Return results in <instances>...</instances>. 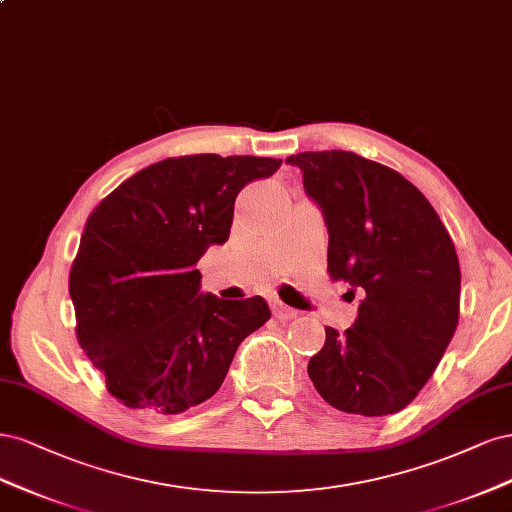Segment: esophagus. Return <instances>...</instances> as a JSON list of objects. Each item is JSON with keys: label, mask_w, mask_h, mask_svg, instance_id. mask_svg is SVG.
Segmentation results:
<instances>
[{"label": "esophagus", "mask_w": 512, "mask_h": 512, "mask_svg": "<svg viewBox=\"0 0 512 512\" xmlns=\"http://www.w3.org/2000/svg\"><path fill=\"white\" fill-rule=\"evenodd\" d=\"M270 306H272V312H274V317H276V319L291 321V319L298 317V310L285 306V304L280 302V300H270Z\"/></svg>", "instance_id": "obj_1"}]
</instances>
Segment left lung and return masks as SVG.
Here are the masks:
<instances>
[{
    "label": "left lung",
    "mask_w": 512,
    "mask_h": 512,
    "mask_svg": "<svg viewBox=\"0 0 512 512\" xmlns=\"http://www.w3.org/2000/svg\"><path fill=\"white\" fill-rule=\"evenodd\" d=\"M327 227V270L361 293L357 319L325 327L308 361L321 398L342 412L383 417L430 381L459 319V261L425 195L395 170L349 151L285 159Z\"/></svg>",
    "instance_id": "left-lung-1"
}]
</instances>
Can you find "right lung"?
Here are the masks:
<instances>
[{"label": "right lung", "instance_id": "right-lung-1", "mask_svg": "<svg viewBox=\"0 0 512 512\" xmlns=\"http://www.w3.org/2000/svg\"><path fill=\"white\" fill-rule=\"evenodd\" d=\"M280 163L214 153L163 159L91 212L70 272L76 334L127 408L178 415L206 402L240 342L270 319L261 295L204 293L195 263L227 242L240 189Z\"/></svg>", "mask_w": 512, "mask_h": 512}]
</instances>
